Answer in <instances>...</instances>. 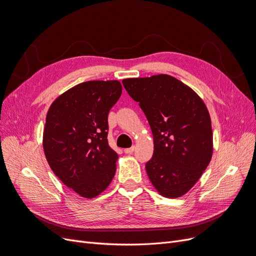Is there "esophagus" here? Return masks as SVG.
Returning <instances> with one entry per match:
<instances>
[{
    "label": "esophagus",
    "instance_id": "esophagus-1",
    "mask_svg": "<svg viewBox=\"0 0 256 256\" xmlns=\"http://www.w3.org/2000/svg\"><path fill=\"white\" fill-rule=\"evenodd\" d=\"M134 150H136V147L132 146L131 148H127V149H125L124 151H125V153H127V154H131V153H134Z\"/></svg>",
    "mask_w": 256,
    "mask_h": 256
}]
</instances>
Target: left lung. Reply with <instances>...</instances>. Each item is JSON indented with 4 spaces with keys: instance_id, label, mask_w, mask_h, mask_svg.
<instances>
[{
    "instance_id": "obj_1",
    "label": "left lung",
    "mask_w": 256,
    "mask_h": 256,
    "mask_svg": "<svg viewBox=\"0 0 256 256\" xmlns=\"http://www.w3.org/2000/svg\"><path fill=\"white\" fill-rule=\"evenodd\" d=\"M150 125L154 151L146 162L150 182L162 196L187 193L212 158L208 109L187 85L168 74L122 80Z\"/></svg>"
}]
</instances>
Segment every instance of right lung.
Here are the masks:
<instances>
[{"label": "right lung", "instance_id": "1", "mask_svg": "<svg viewBox=\"0 0 256 256\" xmlns=\"http://www.w3.org/2000/svg\"><path fill=\"white\" fill-rule=\"evenodd\" d=\"M122 94L118 80H89L50 106L44 152L54 174L80 196L92 198L111 182L118 153L108 144V114Z\"/></svg>", "mask_w": 256, "mask_h": 256}]
</instances>
